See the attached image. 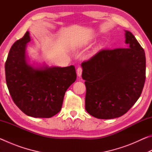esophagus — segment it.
Listing matches in <instances>:
<instances>
[{
  "label": "esophagus",
  "mask_w": 152,
  "mask_h": 152,
  "mask_svg": "<svg viewBox=\"0 0 152 152\" xmlns=\"http://www.w3.org/2000/svg\"><path fill=\"white\" fill-rule=\"evenodd\" d=\"M77 75H78V76L80 77L81 75H82V68H81V67H78V69H77Z\"/></svg>",
  "instance_id": "1"
}]
</instances>
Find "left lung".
<instances>
[{"mask_svg":"<svg viewBox=\"0 0 152 152\" xmlns=\"http://www.w3.org/2000/svg\"><path fill=\"white\" fill-rule=\"evenodd\" d=\"M127 48L102 50L83 61L85 109L98 119L125 114L137 101L145 80V56L132 33L125 31Z\"/></svg>","mask_w":152,"mask_h":152,"instance_id":"left-lung-1","label":"left lung"}]
</instances>
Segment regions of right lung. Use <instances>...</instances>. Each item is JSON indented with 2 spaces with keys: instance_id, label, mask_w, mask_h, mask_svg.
<instances>
[{
  "instance_id": "1",
  "label": "right lung",
  "mask_w": 152,
  "mask_h": 152,
  "mask_svg": "<svg viewBox=\"0 0 152 152\" xmlns=\"http://www.w3.org/2000/svg\"><path fill=\"white\" fill-rule=\"evenodd\" d=\"M29 31L12 45L5 62L7 85L12 101L28 116L50 118L60 111L64 94L76 79L75 67L34 68L27 64Z\"/></svg>"
}]
</instances>
